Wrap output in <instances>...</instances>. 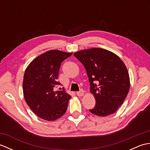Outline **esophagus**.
Returning a JSON list of instances; mask_svg holds the SVG:
<instances>
[{
	"label": "esophagus",
	"instance_id": "esophagus-1",
	"mask_svg": "<svg viewBox=\"0 0 150 150\" xmlns=\"http://www.w3.org/2000/svg\"><path fill=\"white\" fill-rule=\"evenodd\" d=\"M84 94V91L82 90H81L79 91H77V95H78V96H83Z\"/></svg>",
	"mask_w": 150,
	"mask_h": 150
}]
</instances>
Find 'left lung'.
Segmentation results:
<instances>
[{
  "label": "left lung",
  "mask_w": 150,
  "mask_h": 150,
  "mask_svg": "<svg viewBox=\"0 0 150 150\" xmlns=\"http://www.w3.org/2000/svg\"><path fill=\"white\" fill-rule=\"evenodd\" d=\"M84 65L96 104L90 111L100 117L113 114L125 99L130 87L129 73L116 54L102 48L74 53Z\"/></svg>",
  "instance_id": "left-lung-1"
}]
</instances>
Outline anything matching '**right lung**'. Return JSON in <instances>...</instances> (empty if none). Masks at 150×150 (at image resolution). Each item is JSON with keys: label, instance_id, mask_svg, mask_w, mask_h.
Instances as JSON below:
<instances>
[{"label": "right lung", "instance_id": "obj_1", "mask_svg": "<svg viewBox=\"0 0 150 150\" xmlns=\"http://www.w3.org/2000/svg\"><path fill=\"white\" fill-rule=\"evenodd\" d=\"M72 53L50 50L30 62L24 73V99L34 113L46 120H55L66 113L71 96L63 91H55L60 85L58 79L63 60Z\"/></svg>", "mask_w": 150, "mask_h": 150}]
</instances>
